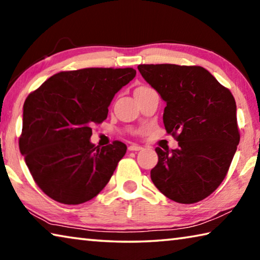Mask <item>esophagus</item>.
Listing matches in <instances>:
<instances>
[{"label": "esophagus", "mask_w": 260, "mask_h": 260, "mask_svg": "<svg viewBox=\"0 0 260 260\" xmlns=\"http://www.w3.org/2000/svg\"><path fill=\"white\" fill-rule=\"evenodd\" d=\"M142 149V147L139 146V144H131V146L128 147V150L129 151H139Z\"/></svg>", "instance_id": "esophagus-1"}]
</instances>
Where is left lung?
<instances>
[{"instance_id":"1","label":"left lung","mask_w":260,"mask_h":260,"mask_svg":"<svg viewBox=\"0 0 260 260\" xmlns=\"http://www.w3.org/2000/svg\"><path fill=\"white\" fill-rule=\"evenodd\" d=\"M138 69L166 102L165 129L179 143L174 150L156 148L153 184L178 203L204 200L225 179L240 142L234 96L202 67L141 64Z\"/></svg>"}]
</instances>
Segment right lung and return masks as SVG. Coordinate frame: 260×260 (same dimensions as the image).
Listing matches in <instances>:
<instances>
[{"instance_id": "1", "label": "right lung", "mask_w": 260, "mask_h": 260, "mask_svg": "<svg viewBox=\"0 0 260 260\" xmlns=\"http://www.w3.org/2000/svg\"><path fill=\"white\" fill-rule=\"evenodd\" d=\"M135 74L132 68L63 71L25 100L19 150L50 199L81 204L107 186L127 147L120 141L96 147L91 127L107 119L114 95Z\"/></svg>"}]
</instances>
